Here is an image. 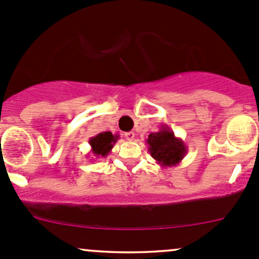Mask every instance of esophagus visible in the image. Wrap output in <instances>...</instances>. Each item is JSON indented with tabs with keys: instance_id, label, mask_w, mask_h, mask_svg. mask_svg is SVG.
<instances>
[{
	"instance_id": "1",
	"label": "esophagus",
	"mask_w": 259,
	"mask_h": 259,
	"mask_svg": "<svg viewBox=\"0 0 259 259\" xmlns=\"http://www.w3.org/2000/svg\"><path fill=\"white\" fill-rule=\"evenodd\" d=\"M123 137L126 138V140H128V141H133V140H135L136 135H135V132H132V131H131V132L123 133Z\"/></svg>"
}]
</instances>
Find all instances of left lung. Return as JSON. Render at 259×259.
Masks as SVG:
<instances>
[{
  "label": "left lung",
  "mask_w": 259,
  "mask_h": 259,
  "mask_svg": "<svg viewBox=\"0 0 259 259\" xmlns=\"http://www.w3.org/2000/svg\"><path fill=\"white\" fill-rule=\"evenodd\" d=\"M146 142L152 158L160 166L178 165L188 152L183 140L175 137L173 131L166 124H163L158 132L151 133Z\"/></svg>",
  "instance_id": "obj_1"
}]
</instances>
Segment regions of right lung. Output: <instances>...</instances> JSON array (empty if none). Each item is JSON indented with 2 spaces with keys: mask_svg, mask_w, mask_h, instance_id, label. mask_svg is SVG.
<instances>
[{
  "mask_svg": "<svg viewBox=\"0 0 259 259\" xmlns=\"http://www.w3.org/2000/svg\"><path fill=\"white\" fill-rule=\"evenodd\" d=\"M118 140V135H112L111 132H102L90 138L89 143L91 146V152L94 157L104 158L107 157L108 153L112 151L113 144Z\"/></svg>",
  "mask_w": 259,
  "mask_h": 259,
  "instance_id": "1",
  "label": "right lung"
}]
</instances>
